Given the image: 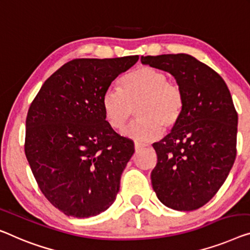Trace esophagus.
Segmentation results:
<instances>
[{"label":"esophagus","mask_w":250,"mask_h":250,"mask_svg":"<svg viewBox=\"0 0 250 250\" xmlns=\"http://www.w3.org/2000/svg\"><path fill=\"white\" fill-rule=\"evenodd\" d=\"M147 147V145H144V144H139V143H136L135 144V150L136 151H140V150H143L144 148H146Z\"/></svg>","instance_id":"esophagus-1"}]
</instances>
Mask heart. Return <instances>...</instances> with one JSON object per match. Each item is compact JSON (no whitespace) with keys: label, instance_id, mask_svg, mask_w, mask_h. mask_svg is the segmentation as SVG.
I'll return each instance as SVG.
<instances>
[{"label":"heart","instance_id":"obj_1","mask_svg":"<svg viewBox=\"0 0 250 250\" xmlns=\"http://www.w3.org/2000/svg\"><path fill=\"white\" fill-rule=\"evenodd\" d=\"M119 88H107L102 95L104 119L113 130H121L136 107L137 119L124 130L130 139L149 143L178 124L185 99L180 84L165 72L140 66L125 74Z\"/></svg>","mask_w":250,"mask_h":250}]
</instances>
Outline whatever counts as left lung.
<instances>
[{
  "instance_id": "left-lung-1",
  "label": "left lung",
  "mask_w": 250,
  "mask_h": 250,
  "mask_svg": "<svg viewBox=\"0 0 250 250\" xmlns=\"http://www.w3.org/2000/svg\"><path fill=\"white\" fill-rule=\"evenodd\" d=\"M141 62L172 74L185 99L178 124L152 145V188L166 207L196 210L217 194L236 159L238 113L231 94L215 70L189 55L143 56Z\"/></svg>"
}]
</instances>
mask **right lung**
I'll list each match as a JSON object with an SVG mask.
<instances>
[{
	"label": "right lung",
	"mask_w": 250,
	"mask_h": 250,
	"mask_svg": "<svg viewBox=\"0 0 250 250\" xmlns=\"http://www.w3.org/2000/svg\"><path fill=\"white\" fill-rule=\"evenodd\" d=\"M139 56L73 59L44 82L25 119L24 152L46 199L68 217L113 203L133 141L104 119L102 95Z\"/></svg>",
	"instance_id": "right-lung-1"
}]
</instances>
